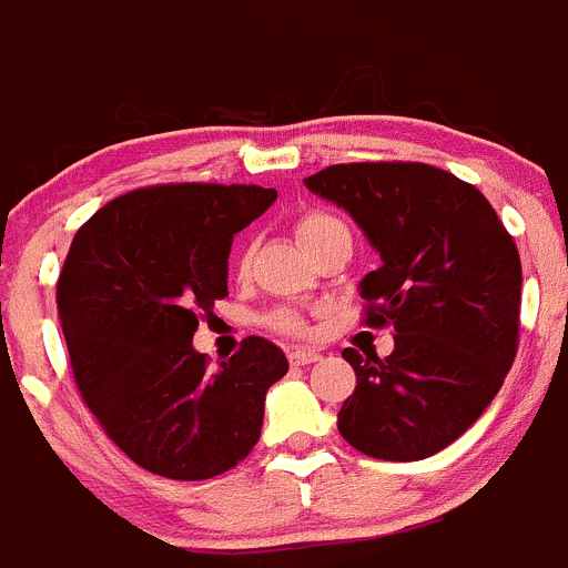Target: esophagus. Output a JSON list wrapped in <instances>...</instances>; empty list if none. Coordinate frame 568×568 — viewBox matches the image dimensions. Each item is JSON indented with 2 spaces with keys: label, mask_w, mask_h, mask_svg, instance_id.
Masks as SVG:
<instances>
[{
  "label": "esophagus",
  "mask_w": 568,
  "mask_h": 568,
  "mask_svg": "<svg viewBox=\"0 0 568 568\" xmlns=\"http://www.w3.org/2000/svg\"><path fill=\"white\" fill-rule=\"evenodd\" d=\"M318 352L316 349H307V346H294V349L288 352V361L294 363V366H307V363H316L318 361Z\"/></svg>",
  "instance_id": "34e87169"
}]
</instances>
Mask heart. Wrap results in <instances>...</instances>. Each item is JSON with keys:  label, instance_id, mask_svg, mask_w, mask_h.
Listing matches in <instances>:
<instances>
[{"label": "heart", "instance_id": "heart-1", "mask_svg": "<svg viewBox=\"0 0 568 568\" xmlns=\"http://www.w3.org/2000/svg\"><path fill=\"white\" fill-rule=\"evenodd\" d=\"M335 227H344V224L338 222L335 216H329V213H322V211H313V213H305V216L296 222V241L302 244V250H311L313 244H316L322 235H327L329 230ZM239 268L244 272L246 268V257H241ZM266 324L268 327L280 329V333H288V335H300L305 333V318L300 316L296 311H291V307H277V311H272L266 316Z\"/></svg>", "mask_w": 568, "mask_h": 568}]
</instances>
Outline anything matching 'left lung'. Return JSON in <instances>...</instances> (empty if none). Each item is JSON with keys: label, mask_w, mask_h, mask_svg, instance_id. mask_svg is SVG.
<instances>
[{"label": "left lung", "mask_w": 568, "mask_h": 568, "mask_svg": "<svg viewBox=\"0 0 568 568\" xmlns=\"http://www.w3.org/2000/svg\"><path fill=\"white\" fill-rule=\"evenodd\" d=\"M305 185L379 255L357 288L368 327L394 329L383 361L341 352L357 385L338 433L368 458H430L483 416L514 363L519 250L475 185L427 163H341Z\"/></svg>", "instance_id": "8db88e82"}]
</instances>
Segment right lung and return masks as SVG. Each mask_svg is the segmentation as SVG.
Instances as JSON below:
<instances>
[{
  "instance_id": "add662e5",
  "label": "right lung",
  "mask_w": 568,
  "mask_h": 568,
  "mask_svg": "<svg viewBox=\"0 0 568 568\" xmlns=\"http://www.w3.org/2000/svg\"><path fill=\"white\" fill-rule=\"evenodd\" d=\"M277 200L261 185L178 183L99 207L71 241L58 313L82 399L115 447L169 480L224 475L261 438L283 349L250 338L216 372L200 311L227 296L233 235Z\"/></svg>"
}]
</instances>
